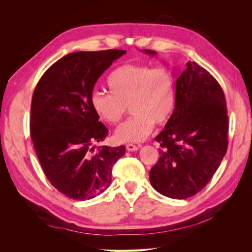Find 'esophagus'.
<instances>
[{
	"label": "esophagus",
	"instance_id": "1",
	"mask_svg": "<svg viewBox=\"0 0 252 252\" xmlns=\"http://www.w3.org/2000/svg\"><path fill=\"white\" fill-rule=\"evenodd\" d=\"M126 149L128 151H135V150H138L139 148H138V146H135V145H133V144H127Z\"/></svg>",
	"mask_w": 252,
	"mask_h": 252
}]
</instances>
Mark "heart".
Here are the masks:
<instances>
[{
	"mask_svg": "<svg viewBox=\"0 0 252 252\" xmlns=\"http://www.w3.org/2000/svg\"><path fill=\"white\" fill-rule=\"evenodd\" d=\"M109 94L94 91L90 106L108 124H117L128 105L132 113L114 132L121 143L145 140L154 124L163 125L170 119L177 104V88L172 71L147 64H124L113 69L106 80Z\"/></svg>",
	"mask_w": 252,
	"mask_h": 252,
	"instance_id": "heart-1",
	"label": "heart"
}]
</instances>
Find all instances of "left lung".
Returning <instances> with one entry per match:
<instances>
[{
	"instance_id": "1",
	"label": "left lung",
	"mask_w": 252,
	"mask_h": 252,
	"mask_svg": "<svg viewBox=\"0 0 252 252\" xmlns=\"http://www.w3.org/2000/svg\"><path fill=\"white\" fill-rule=\"evenodd\" d=\"M175 88L177 104L156 138L159 158L149 178L161 194L187 199L201 191L219 168L227 151L229 122L222 87L195 62L186 64Z\"/></svg>"
}]
</instances>
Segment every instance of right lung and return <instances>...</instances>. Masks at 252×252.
Segmentation results:
<instances>
[{"mask_svg": "<svg viewBox=\"0 0 252 252\" xmlns=\"http://www.w3.org/2000/svg\"><path fill=\"white\" fill-rule=\"evenodd\" d=\"M125 50L79 51L52 64L34 89L30 135L51 185L72 200H90L111 183L125 146H95L108 134L90 106L97 79Z\"/></svg>", "mask_w": 252, "mask_h": 252, "instance_id": "1", "label": "right lung"}]
</instances>
